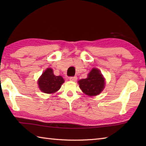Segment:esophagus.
<instances>
[{"instance_id":"1","label":"esophagus","mask_w":146,"mask_h":146,"mask_svg":"<svg viewBox=\"0 0 146 146\" xmlns=\"http://www.w3.org/2000/svg\"><path fill=\"white\" fill-rule=\"evenodd\" d=\"M76 80H77V77H76V76H71V77H70V81L75 82Z\"/></svg>"}]
</instances>
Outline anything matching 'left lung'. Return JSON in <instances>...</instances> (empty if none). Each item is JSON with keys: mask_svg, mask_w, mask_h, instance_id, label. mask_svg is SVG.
Listing matches in <instances>:
<instances>
[{"mask_svg": "<svg viewBox=\"0 0 146 146\" xmlns=\"http://www.w3.org/2000/svg\"><path fill=\"white\" fill-rule=\"evenodd\" d=\"M82 92L88 96H96L100 94L105 87V78L100 70L93 68L86 78L78 82Z\"/></svg>", "mask_w": 146, "mask_h": 146, "instance_id": "left-lung-1", "label": "left lung"}]
</instances>
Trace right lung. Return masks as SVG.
<instances>
[{
    "instance_id": "right-lung-1",
    "label": "right lung",
    "mask_w": 146,
    "mask_h": 146,
    "mask_svg": "<svg viewBox=\"0 0 146 146\" xmlns=\"http://www.w3.org/2000/svg\"><path fill=\"white\" fill-rule=\"evenodd\" d=\"M64 80L61 76H55L51 68H47L40 76L38 83L40 90L48 94H54L60 90Z\"/></svg>"
}]
</instances>
